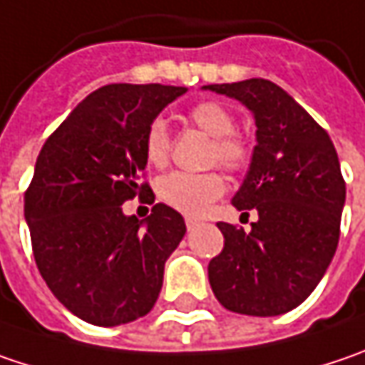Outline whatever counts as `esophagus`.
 Returning <instances> with one entry per match:
<instances>
[{
    "label": "esophagus",
    "mask_w": 365,
    "mask_h": 365,
    "mask_svg": "<svg viewBox=\"0 0 365 365\" xmlns=\"http://www.w3.org/2000/svg\"><path fill=\"white\" fill-rule=\"evenodd\" d=\"M185 227H187V229H194V227H196V219H192V217H185Z\"/></svg>",
    "instance_id": "obj_1"
}]
</instances>
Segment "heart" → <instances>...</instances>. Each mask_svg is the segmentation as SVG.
Wrapping results in <instances>:
<instances>
[{
  "label": "heart",
  "instance_id": "1",
  "mask_svg": "<svg viewBox=\"0 0 365 365\" xmlns=\"http://www.w3.org/2000/svg\"><path fill=\"white\" fill-rule=\"evenodd\" d=\"M187 121L212 136L208 161L221 165L231 173L246 171L254 157L252 142L246 134L235 130V118L219 101H200L185 113ZM144 157L155 167L167 165L171 157V134L163 118H155L144 132ZM225 178L217 171L208 173H185L173 171L157 182V196L167 206L185 212L200 215L204 208L225 194Z\"/></svg>",
  "mask_w": 365,
  "mask_h": 365
}]
</instances>
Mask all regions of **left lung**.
I'll return each mask as SVG.
<instances>
[{"label":"left lung","mask_w":365,"mask_h":365,"mask_svg":"<svg viewBox=\"0 0 365 365\" xmlns=\"http://www.w3.org/2000/svg\"><path fill=\"white\" fill-rule=\"evenodd\" d=\"M254 113L256 140L233 206L258 212L252 231L217 223L225 246L208 264L221 306L247 316L297 308L331 264L341 233L345 180L331 136L281 86L264 78L204 86Z\"/></svg>","instance_id":"1"}]
</instances>
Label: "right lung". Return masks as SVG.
I'll return each instance as SVG.
<instances>
[{
	"mask_svg": "<svg viewBox=\"0 0 365 365\" xmlns=\"http://www.w3.org/2000/svg\"><path fill=\"white\" fill-rule=\"evenodd\" d=\"M183 86L107 84L43 144L24 192L34 262L47 287L84 322L118 327L153 310L183 217L155 204L144 229L121 204L153 190L144 132ZM155 202V196H153Z\"/></svg>",
	"mask_w": 365,
	"mask_h": 365,
	"instance_id": "1",
	"label": "right lung"
}]
</instances>
